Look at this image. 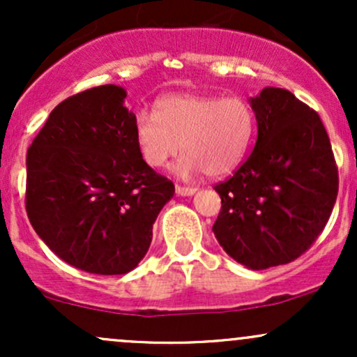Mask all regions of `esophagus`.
Returning <instances> with one entry per match:
<instances>
[{
    "label": "esophagus",
    "mask_w": 357,
    "mask_h": 357,
    "mask_svg": "<svg viewBox=\"0 0 357 357\" xmlns=\"http://www.w3.org/2000/svg\"><path fill=\"white\" fill-rule=\"evenodd\" d=\"M196 192V188H186V186H176V195L179 196H192Z\"/></svg>",
    "instance_id": "1"
}]
</instances>
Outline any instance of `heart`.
I'll use <instances>...</instances> for the list:
<instances>
[{
    "label": "heart",
    "instance_id": "b5f03b06",
    "mask_svg": "<svg viewBox=\"0 0 357 357\" xmlns=\"http://www.w3.org/2000/svg\"><path fill=\"white\" fill-rule=\"evenodd\" d=\"M253 129L255 114L240 97L167 96L155 104V116L137 117L136 139L149 166H166L183 147L176 174L191 178L204 171L218 178L238 166Z\"/></svg>",
    "mask_w": 357,
    "mask_h": 357
}]
</instances>
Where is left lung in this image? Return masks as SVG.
Listing matches in <instances>:
<instances>
[{
  "instance_id": "1",
  "label": "left lung",
  "mask_w": 357,
  "mask_h": 357,
  "mask_svg": "<svg viewBox=\"0 0 357 357\" xmlns=\"http://www.w3.org/2000/svg\"><path fill=\"white\" fill-rule=\"evenodd\" d=\"M258 136L247 161L215 186L213 233L233 260L265 270L296 260L321 235L337 198L333 147L321 117L285 89L250 99Z\"/></svg>"
}]
</instances>
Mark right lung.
<instances>
[{
  "label": "right lung",
  "instance_id": "obj_1",
  "mask_svg": "<svg viewBox=\"0 0 357 357\" xmlns=\"http://www.w3.org/2000/svg\"><path fill=\"white\" fill-rule=\"evenodd\" d=\"M127 92L100 85L56 105L26 154V213L72 267L122 275L137 267L174 184L142 159Z\"/></svg>",
  "mask_w": 357,
  "mask_h": 357
}]
</instances>
